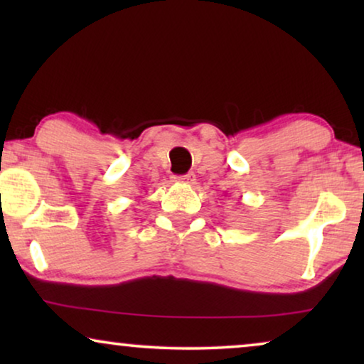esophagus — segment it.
I'll list each match as a JSON object with an SVG mask.
<instances>
[{"label":"esophagus","mask_w":364,"mask_h":364,"mask_svg":"<svg viewBox=\"0 0 364 364\" xmlns=\"http://www.w3.org/2000/svg\"><path fill=\"white\" fill-rule=\"evenodd\" d=\"M173 181H176V182H183V183H193V182H196V173L188 172V173H186V176L173 177Z\"/></svg>","instance_id":"34e87169"}]
</instances>
